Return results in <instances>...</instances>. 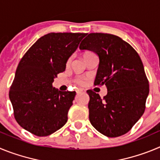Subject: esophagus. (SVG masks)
<instances>
[{
	"label": "esophagus",
	"mask_w": 160,
	"mask_h": 160,
	"mask_svg": "<svg viewBox=\"0 0 160 160\" xmlns=\"http://www.w3.org/2000/svg\"><path fill=\"white\" fill-rule=\"evenodd\" d=\"M86 92V90H83V89H79V90H77V94H81V93Z\"/></svg>",
	"instance_id": "34e87169"
}]
</instances>
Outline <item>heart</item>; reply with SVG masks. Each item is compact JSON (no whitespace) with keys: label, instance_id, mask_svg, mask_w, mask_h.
Segmentation results:
<instances>
[{"label":"heart","instance_id":"heart-1","mask_svg":"<svg viewBox=\"0 0 160 160\" xmlns=\"http://www.w3.org/2000/svg\"><path fill=\"white\" fill-rule=\"evenodd\" d=\"M87 53H86L84 55L87 54ZM70 60L68 61V64L70 63ZM77 82L79 83V84H83V83H84V79L82 78H79L77 79Z\"/></svg>","mask_w":160,"mask_h":160}]
</instances>
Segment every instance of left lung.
Returning <instances> with one entry per match:
<instances>
[{
	"label": "left lung",
	"instance_id": "1",
	"mask_svg": "<svg viewBox=\"0 0 160 160\" xmlns=\"http://www.w3.org/2000/svg\"><path fill=\"white\" fill-rule=\"evenodd\" d=\"M80 49L99 58L94 85H106L107 94L101 98L87 90L90 123L102 135L118 137L128 133L145 111L149 84L139 55L119 37L93 32L83 39Z\"/></svg>",
	"mask_w": 160,
	"mask_h": 160
}]
</instances>
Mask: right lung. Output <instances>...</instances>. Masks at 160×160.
I'll use <instances>...</instances> for the list:
<instances>
[{"label": "right lung", "instance_id": "1", "mask_svg": "<svg viewBox=\"0 0 160 160\" xmlns=\"http://www.w3.org/2000/svg\"><path fill=\"white\" fill-rule=\"evenodd\" d=\"M86 35L50 32L39 38L21 59L8 95L14 118L22 128L37 136H47L67 122L76 92L60 91L52 84Z\"/></svg>", "mask_w": 160, "mask_h": 160}]
</instances>
